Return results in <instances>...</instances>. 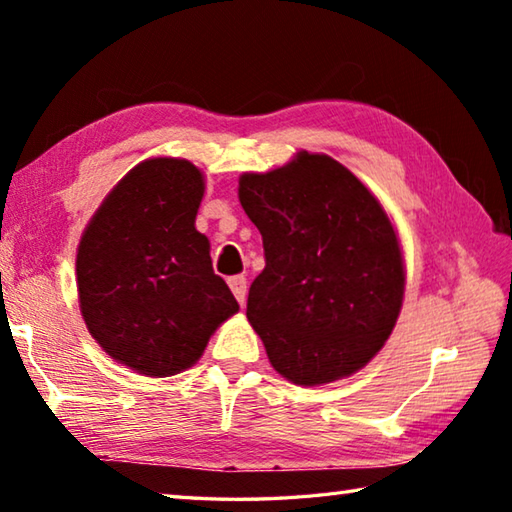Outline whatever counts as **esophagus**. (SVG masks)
Wrapping results in <instances>:
<instances>
[{"label": "esophagus", "instance_id": "obj_1", "mask_svg": "<svg viewBox=\"0 0 512 512\" xmlns=\"http://www.w3.org/2000/svg\"><path fill=\"white\" fill-rule=\"evenodd\" d=\"M228 284L232 293H235V298L239 300V305H244L246 300V277L244 275H232L228 277Z\"/></svg>", "mask_w": 512, "mask_h": 512}]
</instances>
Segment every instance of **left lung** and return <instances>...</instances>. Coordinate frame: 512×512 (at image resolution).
Masks as SVG:
<instances>
[{"label":"left lung","instance_id":"1","mask_svg":"<svg viewBox=\"0 0 512 512\" xmlns=\"http://www.w3.org/2000/svg\"><path fill=\"white\" fill-rule=\"evenodd\" d=\"M266 266L246 316L268 361L298 386L350 377L384 348L402 311L400 237L370 189L325 153L239 176Z\"/></svg>","mask_w":512,"mask_h":512}]
</instances>
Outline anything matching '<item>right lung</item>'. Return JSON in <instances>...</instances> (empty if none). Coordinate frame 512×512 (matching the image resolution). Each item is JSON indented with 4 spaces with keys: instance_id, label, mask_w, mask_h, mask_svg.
Returning a JSON list of instances; mask_svg holds the SVG:
<instances>
[{
    "instance_id": "obj_1",
    "label": "right lung",
    "mask_w": 512,
    "mask_h": 512,
    "mask_svg": "<svg viewBox=\"0 0 512 512\" xmlns=\"http://www.w3.org/2000/svg\"><path fill=\"white\" fill-rule=\"evenodd\" d=\"M203 194L196 164L144 160L103 198L76 250L88 332L117 363L146 377L192 368L239 311L214 273L210 239L196 230Z\"/></svg>"
}]
</instances>
